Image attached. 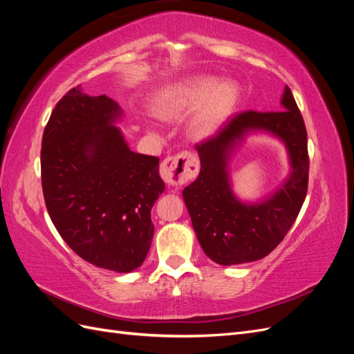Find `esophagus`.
Returning <instances> with one entry per match:
<instances>
[{
  "instance_id": "1",
  "label": "esophagus",
  "mask_w": 354,
  "mask_h": 354,
  "mask_svg": "<svg viewBox=\"0 0 354 354\" xmlns=\"http://www.w3.org/2000/svg\"><path fill=\"white\" fill-rule=\"evenodd\" d=\"M199 160L192 152L167 156L160 164V177L171 186H181L198 174Z\"/></svg>"
}]
</instances>
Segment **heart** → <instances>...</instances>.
I'll use <instances>...</instances> for the list:
<instances>
[{
	"instance_id": "heart-1",
	"label": "heart",
	"mask_w": 354,
	"mask_h": 354,
	"mask_svg": "<svg viewBox=\"0 0 354 354\" xmlns=\"http://www.w3.org/2000/svg\"><path fill=\"white\" fill-rule=\"evenodd\" d=\"M216 84L209 77H196L164 90L153 100L155 113L167 121L180 120L199 105L189 131L198 140L211 137L236 103L238 90L232 82Z\"/></svg>"
}]
</instances>
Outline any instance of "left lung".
<instances>
[{"mask_svg":"<svg viewBox=\"0 0 354 354\" xmlns=\"http://www.w3.org/2000/svg\"><path fill=\"white\" fill-rule=\"evenodd\" d=\"M282 109L241 112L232 116L216 136L196 145L201 173L185 187L183 199L203 252L217 264L232 266L264 259L283 241L303 207L308 186L307 130L288 85ZM255 129L269 131L281 138L293 171L273 197L250 206L232 195L227 159L241 137Z\"/></svg>","mask_w":354,"mask_h":354,"instance_id":"obj_1","label":"left lung"}]
</instances>
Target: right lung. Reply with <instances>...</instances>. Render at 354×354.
<instances>
[{
    "mask_svg": "<svg viewBox=\"0 0 354 354\" xmlns=\"http://www.w3.org/2000/svg\"><path fill=\"white\" fill-rule=\"evenodd\" d=\"M108 95L73 87L57 102L42 134L46 207L69 248L94 266L128 273L151 248V209L165 185L159 159L136 153L113 122Z\"/></svg>",
    "mask_w": 354,
    "mask_h": 354,
    "instance_id": "right-lung-1",
    "label": "right lung"
}]
</instances>
